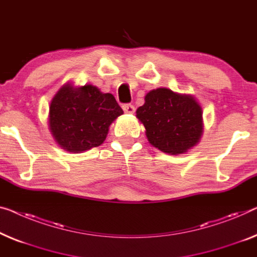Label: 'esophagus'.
Returning <instances> with one entry per match:
<instances>
[{
	"label": "esophagus",
	"instance_id": "34e87169",
	"mask_svg": "<svg viewBox=\"0 0 257 257\" xmlns=\"http://www.w3.org/2000/svg\"><path fill=\"white\" fill-rule=\"evenodd\" d=\"M122 108H123L124 112L128 114H133L134 112H135V107H134V105H132V104H125L122 106Z\"/></svg>",
	"mask_w": 257,
	"mask_h": 257
}]
</instances>
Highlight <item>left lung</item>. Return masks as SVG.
<instances>
[{"label":"left lung","instance_id":"left-lung-1","mask_svg":"<svg viewBox=\"0 0 257 257\" xmlns=\"http://www.w3.org/2000/svg\"><path fill=\"white\" fill-rule=\"evenodd\" d=\"M136 116L147 129V137L160 151L180 155L196 145L203 133L202 107L187 94L166 87L152 90Z\"/></svg>","mask_w":257,"mask_h":257}]
</instances>
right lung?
<instances>
[{"label":"right lung","mask_w":257,"mask_h":257,"mask_svg":"<svg viewBox=\"0 0 257 257\" xmlns=\"http://www.w3.org/2000/svg\"><path fill=\"white\" fill-rule=\"evenodd\" d=\"M121 114L113 94L93 85L74 89L67 84L51 102L49 130L61 148L78 153L104 143L110 123Z\"/></svg>","instance_id":"1"}]
</instances>
